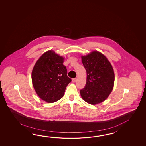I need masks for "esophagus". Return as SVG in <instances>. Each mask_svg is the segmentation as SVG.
<instances>
[{
	"label": "esophagus",
	"mask_w": 146,
	"mask_h": 146,
	"mask_svg": "<svg viewBox=\"0 0 146 146\" xmlns=\"http://www.w3.org/2000/svg\"><path fill=\"white\" fill-rule=\"evenodd\" d=\"M76 81V78H73L72 79V82H75Z\"/></svg>",
	"instance_id": "34e87169"
}]
</instances>
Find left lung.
Returning <instances> with one entry per match:
<instances>
[{
	"mask_svg": "<svg viewBox=\"0 0 146 146\" xmlns=\"http://www.w3.org/2000/svg\"><path fill=\"white\" fill-rule=\"evenodd\" d=\"M81 57L87 72V82L80 90L81 96L92 105L102 102L108 98L114 85L112 65L106 56L97 50Z\"/></svg>",
	"mask_w": 146,
	"mask_h": 146,
	"instance_id": "8db88e82",
	"label": "left lung"
}]
</instances>
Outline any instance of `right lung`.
Returning <instances> with one entry per match:
<instances>
[{"instance_id": "add662e5", "label": "right lung", "mask_w": 146, "mask_h": 146, "mask_svg": "<svg viewBox=\"0 0 146 146\" xmlns=\"http://www.w3.org/2000/svg\"><path fill=\"white\" fill-rule=\"evenodd\" d=\"M64 58L49 50L35 64L32 72V84L37 96L47 103L58 101L64 96L66 88L72 81L63 65Z\"/></svg>"}]
</instances>
